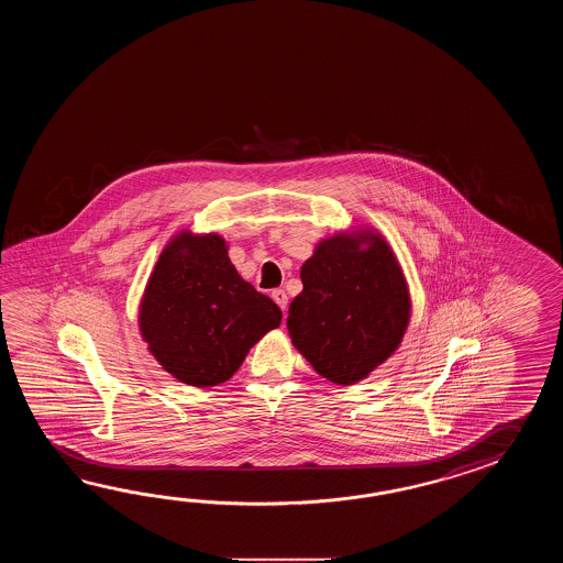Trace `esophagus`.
Returning a JSON list of instances; mask_svg holds the SVG:
<instances>
[{"label": "esophagus", "instance_id": "obj_1", "mask_svg": "<svg viewBox=\"0 0 563 563\" xmlns=\"http://www.w3.org/2000/svg\"><path fill=\"white\" fill-rule=\"evenodd\" d=\"M272 298H274V301H276L277 306L282 308V311H286L287 296L284 289H274V291H272Z\"/></svg>", "mask_w": 563, "mask_h": 563}]
</instances>
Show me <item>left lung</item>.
Masks as SVG:
<instances>
[{
	"label": "left lung",
	"mask_w": 563,
	"mask_h": 563,
	"mask_svg": "<svg viewBox=\"0 0 563 563\" xmlns=\"http://www.w3.org/2000/svg\"><path fill=\"white\" fill-rule=\"evenodd\" d=\"M289 303L294 346L330 383L356 384L395 354L410 318L402 269L380 233H338L301 265Z\"/></svg>",
	"instance_id": "1"
}]
</instances>
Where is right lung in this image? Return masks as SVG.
I'll list each match as a JSON object with an SVG mask.
<instances>
[{
  "mask_svg": "<svg viewBox=\"0 0 563 563\" xmlns=\"http://www.w3.org/2000/svg\"><path fill=\"white\" fill-rule=\"evenodd\" d=\"M282 322L272 299L241 279L216 233L183 231L161 253L141 301V334L180 383L229 380L250 347Z\"/></svg>",
  "mask_w": 563,
  "mask_h": 563,
  "instance_id": "right-lung-1",
  "label": "right lung"
}]
</instances>
